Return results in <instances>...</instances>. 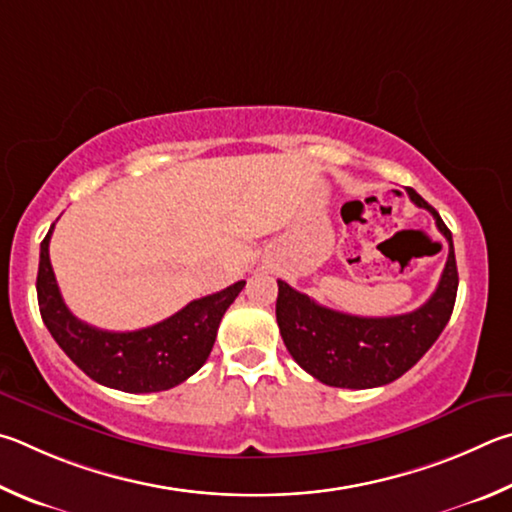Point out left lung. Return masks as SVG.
<instances>
[{
    "mask_svg": "<svg viewBox=\"0 0 512 512\" xmlns=\"http://www.w3.org/2000/svg\"><path fill=\"white\" fill-rule=\"evenodd\" d=\"M407 193L411 202L434 215L438 231L450 242L438 288L418 310L396 317H355L319 306L279 281L276 321L285 348L303 371L328 387L373 389L398 380L432 348L452 317L459 290L452 233L432 204L414 188Z\"/></svg>",
    "mask_w": 512,
    "mask_h": 512,
    "instance_id": "8db88e82",
    "label": "left lung"
}]
</instances>
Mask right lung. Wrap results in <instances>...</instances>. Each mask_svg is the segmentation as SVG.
<instances>
[{
  "mask_svg": "<svg viewBox=\"0 0 512 512\" xmlns=\"http://www.w3.org/2000/svg\"><path fill=\"white\" fill-rule=\"evenodd\" d=\"M51 231L53 224L40 245L35 283L38 306L51 337L80 371L103 387L125 393H152L173 389L202 369L222 315L245 288V281L195 299L155 326L112 333L76 319L62 301L49 261Z\"/></svg>",
  "mask_w": 512,
  "mask_h": 512,
  "instance_id": "obj_1",
  "label": "right lung"
}]
</instances>
